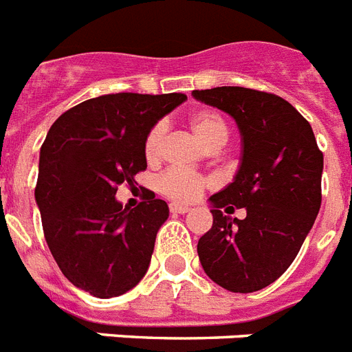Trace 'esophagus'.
Returning <instances> with one entry per match:
<instances>
[{"mask_svg":"<svg viewBox=\"0 0 352 352\" xmlns=\"http://www.w3.org/2000/svg\"><path fill=\"white\" fill-rule=\"evenodd\" d=\"M191 208L190 206L186 204H179V202H171L170 204V211L171 213H179V215H184V213H188Z\"/></svg>","mask_w":352,"mask_h":352,"instance_id":"1","label":"esophagus"}]
</instances>
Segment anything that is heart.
<instances>
[{"label": "heart", "instance_id": "b5f03b06", "mask_svg": "<svg viewBox=\"0 0 352 352\" xmlns=\"http://www.w3.org/2000/svg\"><path fill=\"white\" fill-rule=\"evenodd\" d=\"M188 122H190L193 135L197 137V141L201 142L202 146H222L228 141L230 130H228L224 117L217 111L199 110L191 113ZM162 139H164V126L162 124H157L148 131L146 139H144V157H146L148 162H155L159 159ZM206 186H210V181L184 170L166 171L159 181V188L164 195L182 202L195 201Z\"/></svg>", "mask_w": 352, "mask_h": 352}]
</instances>
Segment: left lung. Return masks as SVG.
Wrapping results in <instances>:
<instances>
[{
  "instance_id": "obj_1",
  "label": "left lung",
  "mask_w": 352,
  "mask_h": 352,
  "mask_svg": "<svg viewBox=\"0 0 352 352\" xmlns=\"http://www.w3.org/2000/svg\"><path fill=\"white\" fill-rule=\"evenodd\" d=\"M191 96L233 117L242 144L233 182L210 197L213 226L197 244L202 270L231 293L264 289L289 267L315 224L324 155L309 122L282 97L242 87ZM233 205L246 208L245 219L220 211Z\"/></svg>"
}]
</instances>
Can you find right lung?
Returning a JSON list of instances; mask_svg holds the SVG:
<instances>
[{"instance_id": "right-lung-1", "label": "right lung", "mask_w": 352, "mask_h": 352, "mask_svg": "<svg viewBox=\"0 0 352 352\" xmlns=\"http://www.w3.org/2000/svg\"><path fill=\"white\" fill-rule=\"evenodd\" d=\"M186 99L184 94H108L70 108L48 130L36 202L48 250L79 289L111 298L146 275L168 204L146 191L130 210L116 193L146 170L148 131Z\"/></svg>"}]
</instances>
